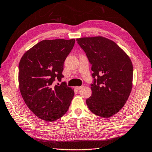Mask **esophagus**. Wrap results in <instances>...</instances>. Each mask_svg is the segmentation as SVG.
<instances>
[{"label":"esophagus","mask_w":152,"mask_h":152,"mask_svg":"<svg viewBox=\"0 0 152 152\" xmlns=\"http://www.w3.org/2000/svg\"><path fill=\"white\" fill-rule=\"evenodd\" d=\"M82 88H83V86H76V88L77 90H80V89H82Z\"/></svg>","instance_id":"34e87169"}]
</instances>
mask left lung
<instances>
[{
  "mask_svg": "<svg viewBox=\"0 0 152 152\" xmlns=\"http://www.w3.org/2000/svg\"><path fill=\"white\" fill-rule=\"evenodd\" d=\"M93 72L92 96L86 104L97 116L108 118L124 106L132 89L133 65L130 58L112 40L101 36L77 39Z\"/></svg>",
  "mask_w": 152,
  "mask_h": 152,
  "instance_id": "left-lung-1",
  "label": "left lung"
}]
</instances>
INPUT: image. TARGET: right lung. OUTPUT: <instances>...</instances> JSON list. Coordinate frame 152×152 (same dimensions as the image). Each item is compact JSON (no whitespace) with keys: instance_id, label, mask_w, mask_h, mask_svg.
<instances>
[{"instance_id":"1","label":"right lung","mask_w":152,"mask_h":152,"mask_svg":"<svg viewBox=\"0 0 152 152\" xmlns=\"http://www.w3.org/2000/svg\"><path fill=\"white\" fill-rule=\"evenodd\" d=\"M75 39L43 40L27 51L19 65V86L28 108L37 117L54 121L68 111L74 91L63 82L64 63Z\"/></svg>"}]
</instances>
